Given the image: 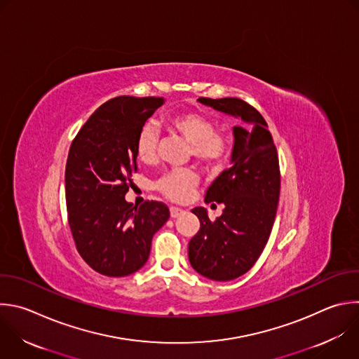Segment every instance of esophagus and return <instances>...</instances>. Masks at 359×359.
<instances>
[{"label": "esophagus", "mask_w": 359, "mask_h": 359, "mask_svg": "<svg viewBox=\"0 0 359 359\" xmlns=\"http://www.w3.org/2000/svg\"><path fill=\"white\" fill-rule=\"evenodd\" d=\"M180 214H183V210L182 208H179V207H170V217L172 218H176V217H179Z\"/></svg>", "instance_id": "obj_1"}]
</instances>
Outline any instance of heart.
<instances>
[{
  "label": "heart",
  "mask_w": 359,
  "mask_h": 359,
  "mask_svg": "<svg viewBox=\"0 0 359 359\" xmlns=\"http://www.w3.org/2000/svg\"><path fill=\"white\" fill-rule=\"evenodd\" d=\"M168 127L190 144L191 155L205 166H215L225 158L226 140L222 134L215 133L212 119L200 111H182L168 118ZM159 134L152 123L141 127L135 154L144 163H151L156 158ZM198 183V176L190 169L172 170L165 173L158 182L156 189L173 201L186 200Z\"/></svg>",
  "instance_id": "heart-1"
}]
</instances>
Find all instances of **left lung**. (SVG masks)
Instances as JSON below:
<instances>
[{
	"mask_svg": "<svg viewBox=\"0 0 359 359\" xmlns=\"http://www.w3.org/2000/svg\"><path fill=\"white\" fill-rule=\"evenodd\" d=\"M197 101L240 123L232 130L231 166L204 197L207 204L222 203L224 211L210 221L207 208H193L200 229L189 243L193 269L207 279L226 282L247 273L269 240L280 193L279 159L268 124L254 107L232 97Z\"/></svg>",
	"mask_w": 359,
	"mask_h": 359,
	"instance_id": "left-lung-1",
	"label": "left lung"
}]
</instances>
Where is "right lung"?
Listing matches in <instances>:
<instances>
[{
	"label": "right lung",
	"instance_id": "obj_1",
	"mask_svg": "<svg viewBox=\"0 0 359 359\" xmlns=\"http://www.w3.org/2000/svg\"><path fill=\"white\" fill-rule=\"evenodd\" d=\"M163 102L161 97L112 98L93 112L70 147L65 173L69 225L81 258L104 276L140 271L155 232L170 215L163 203L137 207L126 200L137 170L138 133Z\"/></svg>",
	"mask_w": 359,
	"mask_h": 359
}]
</instances>
